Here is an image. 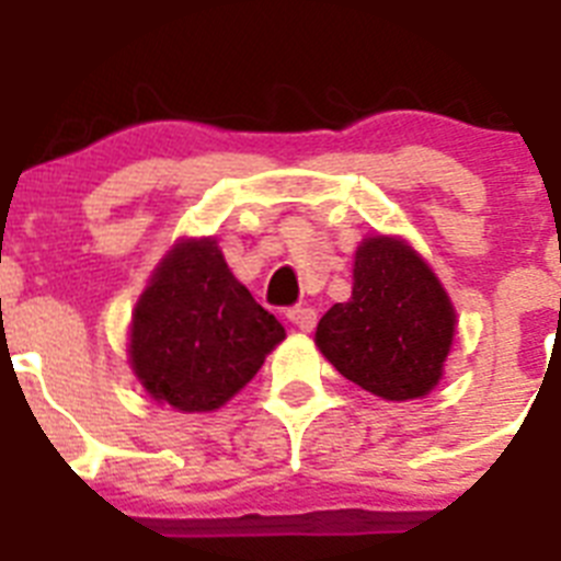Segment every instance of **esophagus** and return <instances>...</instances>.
Segmentation results:
<instances>
[{"instance_id":"esophagus-1","label":"esophagus","mask_w":561,"mask_h":561,"mask_svg":"<svg viewBox=\"0 0 561 561\" xmlns=\"http://www.w3.org/2000/svg\"><path fill=\"white\" fill-rule=\"evenodd\" d=\"M286 320H289L297 331H314L317 311L311 309V306H295V309L286 311Z\"/></svg>"}]
</instances>
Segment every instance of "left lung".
I'll use <instances>...</instances> for the list:
<instances>
[{
  "label": "left lung",
  "instance_id": "8db88e82",
  "mask_svg": "<svg viewBox=\"0 0 561 561\" xmlns=\"http://www.w3.org/2000/svg\"><path fill=\"white\" fill-rule=\"evenodd\" d=\"M455 306L433 266L399 236L362 238L354 289L317 323L320 354L345 379L388 401L424 399L444 376Z\"/></svg>",
  "mask_w": 561,
  "mask_h": 561
}]
</instances>
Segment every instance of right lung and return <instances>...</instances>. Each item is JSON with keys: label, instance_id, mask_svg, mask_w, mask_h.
I'll list each match as a JSON object with an SVG mask.
<instances>
[{"label": "right lung", "instance_id": "add662e5", "mask_svg": "<svg viewBox=\"0 0 561 561\" xmlns=\"http://www.w3.org/2000/svg\"><path fill=\"white\" fill-rule=\"evenodd\" d=\"M284 340V325L232 275L216 238H180L134 306L128 365L153 401L213 413Z\"/></svg>", "mask_w": 561, "mask_h": 561}]
</instances>
